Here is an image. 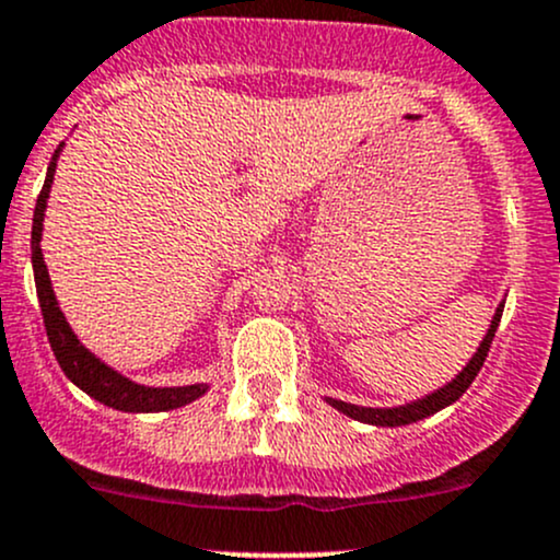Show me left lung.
Returning <instances> with one entry per match:
<instances>
[{"label":"left lung","mask_w":560,"mask_h":560,"mask_svg":"<svg viewBox=\"0 0 560 560\" xmlns=\"http://www.w3.org/2000/svg\"><path fill=\"white\" fill-rule=\"evenodd\" d=\"M501 312H504V306L495 308V316L493 322H490V330L488 336L482 338V343H479L477 354H474L471 360H468L466 369L460 371V374L455 376L450 385H444L442 389H436V393H431L428 398H420L415 400V404H406V406H395V409H365V406H354V404H343V400H336V398H327L332 406H336L338 411H343V415H349L352 420H360V422H369V425H409V422H417L422 420V417H431L436 415L439 409H444V406L455 404L457 398H460L463 393H466L468 387H471V382L477 380L479 369H482L485 358H488L490 352V343H493V336H495V327H499L501 322Z\"/></svg>","instance_id":"8db88e82"}]
</instances>
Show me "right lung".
<instances>
[{
    "label": "right lung",
    "instance_id": "right-lung-1",
    "mask_svg": "<svg viewBox=\"0 0 560 560\" xmlns=\"http://www.w3.org/2000/svg\"><path fill=\"white\" fill-rule=\"evenodd\" d=\"M56 156H59V151H56L54 162L48 165V175H45V184L43 189H39L37 206H35V219H32V268H35V284H37V298H39V312H43V322H45V332H48L50 349H54L61 371H65L67 380L75 382L83 393H89L94 400H100V404L105 406H113V409L118 411H167L200 398V395L208 389L206 385L143 387L124 380L121 374H116V371L107 369L105 363H100V360L94 358L81 341H78L75 332L70 330V325H67L65 314L59 312V303H56L54 290H50L48 268H45L43 252H39L45 200H48L50 184H54Z\"/></svg>",
    "mask_w": 560,
    "mask_h": 560
}]
</instances>
